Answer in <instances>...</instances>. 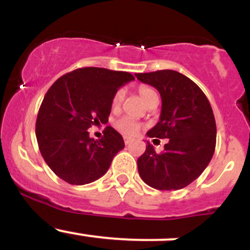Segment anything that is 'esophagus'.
Segmentation results:
<instances>
[{
  "instance_id": "34e87169",
  "label": "esophagus",
  "mask_w": 250,
  "mask_h": 250,
  "mask_svg": "<svg viewBox=\"0 0 250 250\" xmlns=\"http://www.w3.org/2000/svg\"><path fill=\"white\" fill-rule=\"evenodd\" d=\"M123 140H125V145H129V143H130V142H133V139H131V137H128V136L123 137Z\"/></svg>"
}]
</instances>
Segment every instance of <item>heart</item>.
I'll return each mask as SVG.
<instances>
[{"label": "heart", "instance_id": "b5f03b06", "mask_svg": "<svg viewBox=\"0 0 250 250\" xmlns=\"http://www.w3.org/2000/svg\"><path fill=\"white\" fill-rule=\"evenodd\" d=\"M137 93H139L140 97L147 104L151 100L157 97L156 91L153 88L148 87V85H140L139 89H137ZM123 99H125V90L123 89H119L113 97V101H111V107H113V109H115V110L119 109L120 105L122 104ZM114 127H115L116 130H119L120 133L125 135V136H134L141 129V123L137 122L136 120L131 119V117L123 116L120 117L119 120H116L115 123H114Z\"/></svg>", "mask_w": 250, "mask_h": 250}]
</instances>
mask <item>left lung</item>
Returning <instances> with one entry per match:
<instances>
[{
  "label": "left lung",
  "instance_id": "8db88e82",
  "mask_svg": "<svg viewBox=\"0 0 250 250\" xmlns=\"http://www.w3.org/2000/svg\"><path fill=\"white\" fill-rule=\"evenodd\" d=\"M153 85L162 99L160 121L149 137L169 139L162 153L148 142L137 159L141 179L159 190H177L190 185L210 162L216 146L213 109L196 83L175 70L135 74Z\"/></svg>",
  "mask_w": 250,
  "mask_h": 250
}]
</instances>
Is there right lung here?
<instances>
[{
    "label": "right lung",
    "instance_id": "1",
    "mask_svg": "<svg viewBox=\"0 0 250 250\" xmlns=\"http://www.w3.org/2000/svg\"><path fill=\"white\" fill-rule=\"evenodd\" d=\"M134 76L127 71L84 67L57 79L48 89L36 119V139L45 163L60 179L82 186L103 176L125 148L110 125L99 140L87 129L108 122L117 89Z\"/></svg>",
    "mask_w": 250,
    "mask_h": 250
}]
</instances>
